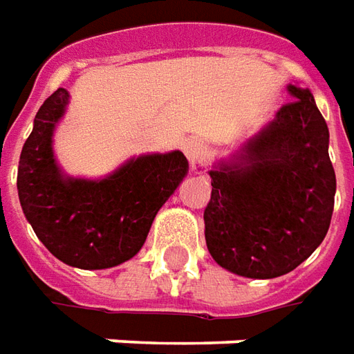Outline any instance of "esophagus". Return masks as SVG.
<instances>
[{"mask_svg": "<svg viewBox=\"0 0 354 354\" xmlns=\"http://www.w3.org/2000/svg\"><path fill=\"white\" fill-rule=\"evenodd\" d=\"M203 151H205V146H203V142L196 138H189L185 142V153H187V158L189 161L196 165L198 161H201V156H203Z\"/></svg>", "mask_w": 354, "mask_h": 354, "instance_id": "esophagus-1", "label": "esophagus"}]
</instances>
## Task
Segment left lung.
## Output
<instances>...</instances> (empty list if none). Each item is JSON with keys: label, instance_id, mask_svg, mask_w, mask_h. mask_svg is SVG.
I'll use <instances>...</instances> for the list:
<instances>
[{"label": "left lung", "instance_id": "obj_1", "mask_svg": "<svg viewBox=\"0 0 354 354\" xmlns=\"http://www.w3.org/2000/svg\"><path fill=\"white\" fill-rule=\"evenodd\" d=\"M245 146L241 163L210 171L206 248L227 271L274 279L294 271L324 241L335 203L329 130L308 89Z\"/></svg>", "mask_w": 354, "mask_h": 354}]
</instances>
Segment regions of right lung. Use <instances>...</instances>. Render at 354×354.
Returning <instances> with one entry per match:
<instances>
[{
    "label": "right lung",
    "instance_id": "1",
    "mask_svg": "<svg viewBox=\"0 0 354 354\" xmlns=\"http://www.w3.org/2000/svg\"><path fill=\"white\" fill-rule=\"evenodd\" d=\"M68 91L42 103L23 146L17 191L23 212L54 257L77 269H109L132 259L163 203L187 175L181 151L130 160L103 181L64 177L52 153V132Z\"/></svg>",
    "mask_w": 354,
    "mask_h": 354
}]
</instances>
